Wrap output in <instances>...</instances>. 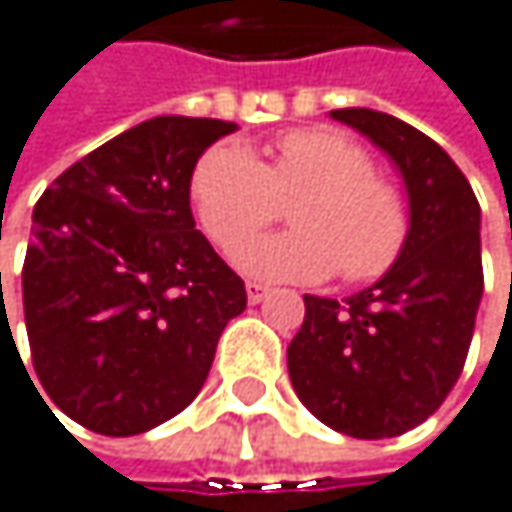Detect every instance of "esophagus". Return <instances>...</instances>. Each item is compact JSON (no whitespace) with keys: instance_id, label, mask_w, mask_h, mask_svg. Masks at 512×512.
I'll list each match as a JSON object with an SVG mask.
<instances>
[{"instance_id":"obj_1","label":"esophagus","mask_w":512,"mask_h":512,"mask_svg":"<svg viewBox=\"0 0 512 512\" xmlns=\"http://www.w3.org/2000/svg\"><path fill=\"white\" fill-rule=\"evenodd\" d=\"M265 299H268V287L256 284V280H247V302H250V305H259V302H265Z\"/></svg>"}]
</instances>
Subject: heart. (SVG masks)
I'll use <instances>...</instances> for the list:
<instances>
[{
  "label": "heart",
  "instance_id": "obj_1",
  "mask_svg": "<svg viewBox=\"0 0 512 512\" xmlns=\"http://www.w3.org/2000/svg\"><path fill=\"white\" fill-rule=\"evenodd\" d=\"M372 158L332 131L284 134L262 164L241 143L207 149L189 180L192 210L204 235L232 250L297 198L299 229L238 248L235 262L262 280H326L342 268L351 284L385 274L409 232L400 192L372 173Z\"/></svg>",
  "mask_w": 512,
  "mask_h": 512
}]
</instances>
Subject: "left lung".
<instances>
[{
  "label": "left lung",
  "instance_id": "obj_1",
  "mask_svg": "<svg viewBox=\"0 0 512 512\" xmlns=\"http://www.w3.org/2000/svg\"><path fill=\"white\" fill-rule=\"evenodd\" d=\"M403 176L409 232L397 262L348 299L305 296L287 348L299 400L326 427L385 440L440 409L464 369L482 299L479 201L418 127L375 109H332Z\"/></svg>",
  "mask_w": 512,
  "mask_h": 512
}]
</instances>
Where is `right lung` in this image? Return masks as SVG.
<instances>
[{"instance_id":"right-lung-1","label":"right lung","mask_w":512,"mask_h":512,"mask_svg":"<svg viewBox=\"0 0 512 512\" xmlns=\"http://www.w3.org/2000/svg\"><path fill=\"white\" fill-rule=\"evenodd\" d=\"M235 131L219 118H149L63 170L33 210V366L57 409L94 433L134 437L183 412L225 323L247 308L244 280L189 204L198 158Z\"/></svg>"}]
</instances>
